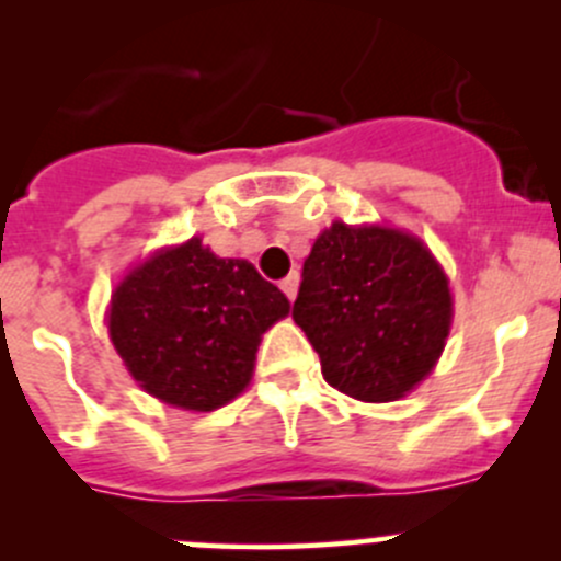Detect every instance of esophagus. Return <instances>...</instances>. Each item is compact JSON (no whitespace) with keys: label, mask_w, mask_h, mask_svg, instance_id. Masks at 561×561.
<instances>
[{"label":"esophagus","mask_w":561,"mask_h":561,"mask_svg":"<svg viewBox=\"0 0 561 561\" xmlns=\"http://www.w3.org/2000/svg\"><path fill=\"white\" fill-rule=\"evenodd\" d=\"M279 287H282V293H285V296L293 301V298H296V293H298V271H290V274L282 279Z\"/></svg>","instance_id":"esophagus-1"}]
</instances>
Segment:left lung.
Instances as JSON below:
<instances>
[{"mask_svg": "<svg viewBox=\"0 0 561 561\" xmlns=\"http://www.w3.org/2000/svg\"><path fill=\"white\" fill-rule=\"evenodd\" d=\"M293 320L320 355L328 386L380 404L407 396L434 369L454 296L421 239L333 222L304 260Z\"/></svg>", "mask_w": 561, "mask_h": 561, "instance_id": "left-lung-1", "label": "left lung"}]
</instances>
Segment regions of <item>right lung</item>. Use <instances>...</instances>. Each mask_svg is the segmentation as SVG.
Segmentation results:
<instances>
[{
  "mask_svg": "<svg viewBox=\"0 0 561 561\" xmlns=\"http://www.w3.org/2000/svg\"><path fill=\"white\" fill-rule=\"evenodd\" d=\"M287 312L285 293L252 263L217 257L195 236L118 282L107 333L146 393L211 412L249 386L260 336Z\"/></svg>",
  "mask_w": 561,
  "mask_h": 561,
  "instance_id": "right-lung-1",
  "label": "right lung"
}]
</instances>
